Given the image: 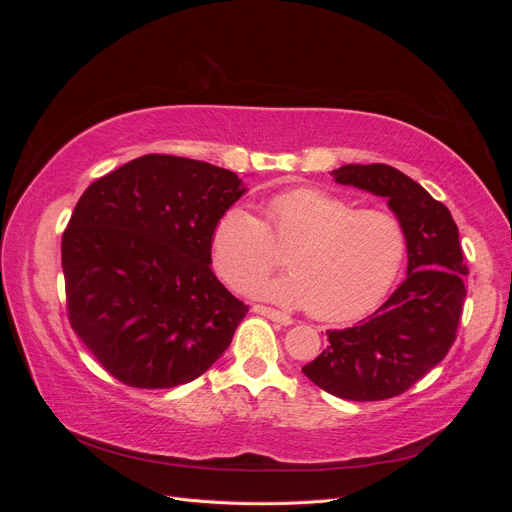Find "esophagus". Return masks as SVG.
Returning a JSON list of instances; mask_svg holds the SVG:
<instances>
[{
	"instance_id": "obj_1",
	"label": "esophagus",
	"mask_w": 512,
	"mask_h": 512,
	"mask_svg": "<svg viewBox=\"0 0 512 512\" xmlns=\"http://www.w3.org/2000/svg\"><path fill=\"white\" fill-rule=\"evenodd\" d=\"M256 314H260V316H265V318H269V320H273V322H280V324H284V327H288V324H292V318L288 316V314H284V312H277V309H273V307H267V305H254L252 307Z\"/></svg>"
}]
</instances>
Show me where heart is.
Returning <instances> with one entry per match:
<instances>
[{
  "instance_id": "1",
  "label": "heart",
  "mask_w": 512,
  "mask_h": 512,
  "mask_svg": "<svg viewBox=\"0 0 512 512\" xmlns=\"http://www.w3.org/2000/svg\"><path fill=\"white\" fill-rule=\"evenodd\" d=\"M262 222L243 205L226 209L213 228L215 269L237 290H250L284 262L290 273L256 290L288 307L344 322L371 312L404 267L408 239L397 215L359 209L318 188L275 194Z\"/></svg>"
}]
</instances>
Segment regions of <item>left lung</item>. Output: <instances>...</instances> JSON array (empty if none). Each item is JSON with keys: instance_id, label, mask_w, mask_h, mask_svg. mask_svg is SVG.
<instances>
[{"instance_id": "1", "label": "left lung", "mask_w": 512, "mask_h": 512, "mask_svg": "<svg viewBox=\"0 0 512 512\" xmlns=\"http://www.w3.org/2000/svg\"><path fill=\"white\" fill-rule=\"evenodd\" d=\"M331 175L386 198L406 228L408 275L367 320L327 331L329 346L303 374L335 397L389 399L406 393L455 342L468 275L459 230L451 211L389 164H346Z\"/></svg>"}]
</instances>
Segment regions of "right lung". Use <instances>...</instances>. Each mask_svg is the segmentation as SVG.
<instances>
[{
	"label": "right lung",
	"instance_id": "1",
	"mask_svg": "<svg viewBox=\"0 0 512 512\" xmlns=\"http://www.w3.org/2000/svg\"><path fill=\"white\" fill-rule=\"evenodd\" d=\"M243 194L226 168L158 153L83 192L61 237L68 318L113 378L170 389L230 346L250 307L213 275L211 237Z\"/></svg>",
	"mask_w": 512,
	"mask_h": 512
}]
</instances>
